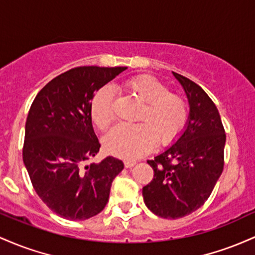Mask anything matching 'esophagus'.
<instances>
[{
    "instance_id": "obj_1",
    "label": "esophagus",
    "mask_w": 255,
    "mask_h": 255,
    "mask_svg": "<svg viewBox=\"0 0 255 255\" xmlns=\"http://www.w3.org/2000/svg\"><path fill=\"white\" fill-rule=\"evenodd\" d=\"M136 162L135 161H131V160H127V161H124V166L127 168H130V167H132L133 165H135Z\"/></svg>"
}]
</instances>
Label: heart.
<instances>
[{
    "mask_svg": "<svg viewBox=\"0 0 255 255\" xmlns=\"http://www.w3.org/2000/svg\"><path fill=\"white\" fill-rule=\"evenodd\" d=\"M124 87L144 102L135 125L119 124L104 138L105 150L122 159H137L148 153L155 142L168 145L181 136L188 122V105L181 95L170 93L167 85L149 74H138ZM91 120L100 130L114 120L113 90L101 88L90 104Z\"/></svg>",
    "mask_w": 255,
    "mask_h": 255,
    "instance_id": "b5f03b06",
    "label": "heart"
}]
</instances>
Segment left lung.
<instances>
[{"instance_id":"1","label":"left lung","mask_w":255,"mask_h":255,"mask_svg":"<svg viewBox=\"0 0 255 255\" xmlns=\"http://www.w3.org/2000/svg\"><path fill=\"white\" fill-rule=\"evenodd\" d=\"M173 74L189 100V123L172 147L148 160L154 176L142 189L147 207L164 219L182 218L207 201L224 168L227 139L211 97L195 82Z\"/></svg>"}]
</instances>
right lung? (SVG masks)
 <instances>
[{
    "instance_id": "obj_1",
    "label": "right lung",
    "mask_w": 255,
    "mask_h": 255,
    "mask_svg": "<svg viewBox=\"0 0 255 255\" xmlns=\"http://www.w3.org/2000/svg\"><path fill=\"white\" fill-rule=\"evenodd\" d=\"M124 70L71 68L42 88L28 111L22 160L37 195L62 218L84 220L101 212L124 168L113 156L88 162L101 147L91 124V100Z\"/></svg>"
}]
</instances>
